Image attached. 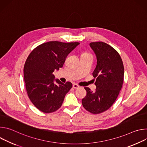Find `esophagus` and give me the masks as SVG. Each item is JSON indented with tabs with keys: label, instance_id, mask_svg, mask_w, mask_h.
I'll return each instance as SVG.
<instances>
[{
	"label": "esophagus",
	"instance_id": "obj_1",
	"mask_svg": "<svg viewBox=\"0 0 147 147\" xmlns=\"http://www.w3.org/2000/svg\"><path fill=\"white\" fill-rule=\"evenodd\" d=\"M79 87H80V86L78 85H77V84H74L73 85V88L74 89H78Z\"/></svg>",
	"mask_w": 147,
	"mask_h": 147
}]
</instances>
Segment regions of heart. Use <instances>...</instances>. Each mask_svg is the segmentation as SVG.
Returning <instances> with one entry per match:
<instances>
[{
	"instance_id": "obj_1",
	"label": "heart",
	"mask_w": 147,
	"mask_h": 147,
	"mask_svg": "<svg viewBox=\"0 0 147 147\" xmlns=\"http://www.w3.org/2000/svg\"><path fill=\"white\" fill-rule=\"evenodd\" d=\"M83 55H90L88 53H87V52H85V53H83Z\"/></svg>"
}]
</instances>
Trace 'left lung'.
<instances>
[{"instance_id":"8db88e82","label":"left lung","mask_w":147,"mask_h":147,"mask_svg":"<svg viewBox=\"0 0 147 147\" xmlns=\"http://www.w3.org/2000/svg\"><path fill=\"white\" fill-rule=\"evenodd\" d=\"M96 55L97 64L92 75L95 91L85 87L87 95L82 99L83 107L93 114H99L109 109L121 89L124 80V66L119 53L103 42H91Z\"/></svg>"}]
</instances>
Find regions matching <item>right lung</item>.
Returning a JSON list of instances; mask_svg holds the SVG:
<instances>
[{
  "label": "right lung",
  "instance_id": "1",
  "mask_svg": "<svg viewBox=\"0 0 147 147\" xmlns=\"http://www.w3.org/2000/svg\"><path fill=\"white\" fill-rule=\"evenodd\" d=\"M79 44L50 41L36 47L28 56L24 67L26 88L30 100L40 111L49 113L61 107L73 85L55 79L53 73L63 67L67 55Z\"/></svg>",
  "mask_w": 147,
  "mask_h": 147
}]
</instances>
